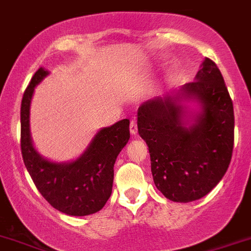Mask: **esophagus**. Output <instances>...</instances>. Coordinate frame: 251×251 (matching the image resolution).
<instances>
[{
  "label": "esophagus",
  "mask_w": 251,
  "mask_h": 251,
  "mask_svg": "<svg viewBox=\"0 0 251 251\" xmlns=\"http://www.w3.org/2000/svg\"><path fill=\"white\" fill-rule=\"evenodd\" d=\"M129 130H130V134H137V132H138L137 122H135V121H130V127H129Z\"/></svg>",
  "instance_id": "1"
}]
</instances>
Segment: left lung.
Masks as SVG:
<instances>
[{
    "mask_svg": "<svg viewBox=\"0 0 251 251\" xmlns=\"http://www.w3.org/2000/svg\"><path fill=\"white\" fill-rule=\"evenodd\" d=\"M194 82L138 108V133L151 154L155 187L169 201L189 203L208 194L230 164L234 108L217 64L205 58ZM194 99L201 112L185 121L181 101Z\"/></svg>",
    "mask_w": 251,
    "mask_h": 251,
    "instance_id": "8db88e82",
    "label": "left lung"
}]
</instances>
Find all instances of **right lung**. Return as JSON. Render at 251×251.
I'll return each mask as SVG.
<instances>
[{
    "label": "right lung",
    "instance_id": "add662e5",
    "mask_svg": "<svg viewBox=\"0 0 251 251\" xmlns=\"http://www.w3.org/2000/svg\"><path fill=\"white\" fill-rule=\"evenodd\" d=\"M41 67L32 77L21 103V151L38 192L57 210L73 217L97 213L112 194L114 163L129 141V119H122L94 135L75 160L56 163L45 159L33 147L29 132V105L34 87L48 75Z\"/></svg>",
    "mask_w": 251,
    "mask_h": 251
}]
</instances>
